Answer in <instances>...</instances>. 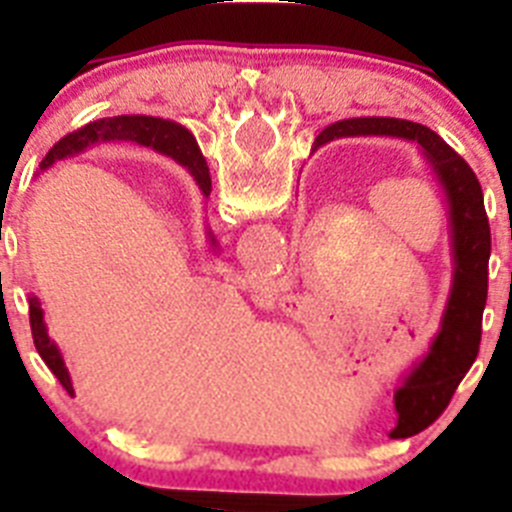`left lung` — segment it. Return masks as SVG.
Wrapping results in <instances>:
<instances>
[{
    "label": "left lung",
    "instance_id": "obj_1",
    "mask_svg": "<svg viewBox=\"0 0 512 512\" xmlns=\"http://www.w3.org/2000/svg\"><path fill=\"white\" fill-rule=\"evenodd\" d=\"M341 138H395L415 143L449 210L446 220H449L451 284L441 323L423 359L413 364L395 390L397 413L410 410L415 402L423 400L425 392L433 390L436 402L428 415V420H433L449 405L456 384L477 359L479 341H482V312H485L487 274H490L487 264L492 251L482 187L472 166L441 135L420 122L400 120V117H348L328 125L315 138L312 148ZM433 381L442 384L433 388Z\"/></svg>",
    "mask_w": 512,
    "mask_h": 512
}]
</instances>
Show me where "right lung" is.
<instances>
[{
    "mask_svg": "<svg viewBox=\"0 0 512 512\" xmlns=\"http://www.w3.org/2000/svg\"><path fill=\"white\" fill-rule=\"evenodd\" d=\"M138 143V146H148L156 153H164V156L174 158L176 164L184 166V169L192 174L194 184L200 187L202 197H210V169H207L205 156L200 153V146L194 135L189 133L184 125L174 120H164V117H148V115H117V117H102V120L87 122L84 128L74 130L66 138H61L56 146L48 151V156L43 158L40 171L51 169L56 161L66 156H76V153L87 151V148L99 146V143ZM207 241L217 251L215 235L207 230ZM30 330H33V341L38 354L43 356V361L48 364L53 374L58 377V382L66 387L69 395H74V384H71V374L66 369V361L61 356V348L58 343L48 336V325L43 318V307L35 295H30Z\"/></svg>",
    "mask_w": 512,
    "mask_h": 512,
    "instance_id": "right-lung-1",
    "label": "right lung"
}]
</instances>
